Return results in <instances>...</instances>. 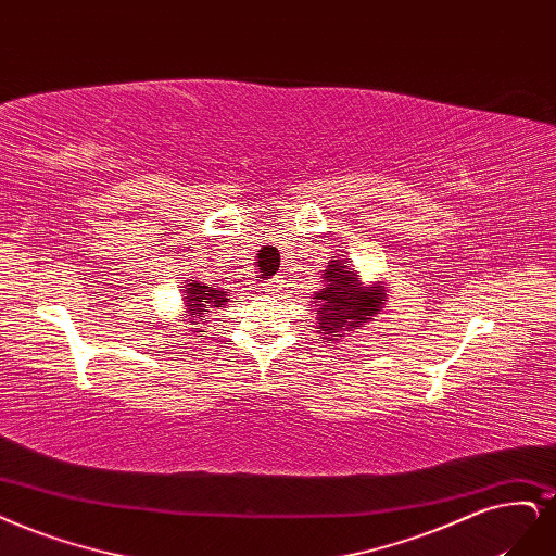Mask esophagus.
Instances as JSON below:
<instances>
[{
    "instance_id": "1",
    "label": "esophagus",
    "mask_w": 556,
    "mask_h": 556,
    "mask_svg": "<svg viewBox=\"0 0 556 556\" xmlns=\"http://www.w3.org/2000/svg\"><path fill=\"white\" fill-rule=\"evenodd\" d=\"M257 290L262 292V294H276L278 290H280V280H276V278H271V280H264Z\"/></svg>"
}]
</instances>
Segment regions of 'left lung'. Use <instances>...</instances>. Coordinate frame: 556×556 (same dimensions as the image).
<instances>
[{
    "label": "left lung",
    "mask_w": 556,
    "mask_h": 556,
    "mask_svg": "<svg viewBox=\"0 0 556 556\" xmlns=\"http://www.w3.org/2000/svg\"><path fill=\"white\" fill-rule=\"evenodd\" d=\"M327 287L317 292L315 311L317 324L324 331V340H338L342 331H354L363 321L372 319L377 308L387 301L384 290H363L356 274L348 269L342 260L329 262V269L324 274Z\"/></svg>",
    "instance_id": "1"
}]
</instances>
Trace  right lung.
Masks as SVG:
<instances>
[{
  "label": "right lung",
  "instance_id": "1",
  "mask_svg": "<svg viewBox=\"0 0 556 556\" xmlns=\"http://www.w3.org/2000/svg\"><path fill=\"white\" fill-rule=\"evenodd\" d=\"M186 313L190 317H204L208 313V308H223L225 301H227V294L225 290H220V287L216 285H206V282H200V280H190L186 285ZM200 324V321H198Z\"/></svg>",
  "mask_w": 556,
  "mask_h": 556
}]
</instances>
